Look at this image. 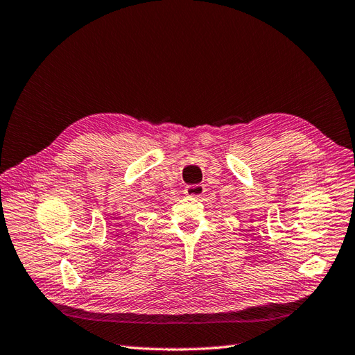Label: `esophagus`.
<instances>
[{
    "label": "esophagus",
    "instance_id": "34e87169",
    "mask_svg": "<svg viewBox=\"0 0 355 355\" xmlns=\"http://www.w3.org/2000/svg\"><path fill=\"white\" fill-rule=\"evenodd\" d=\"M205 192V186L204 184H189L184 187V193L187 196H192V198H198V196H202Z\"/></svg>",
    "mask_w": 355,
    "mask_h": 355
}]
</instances>
